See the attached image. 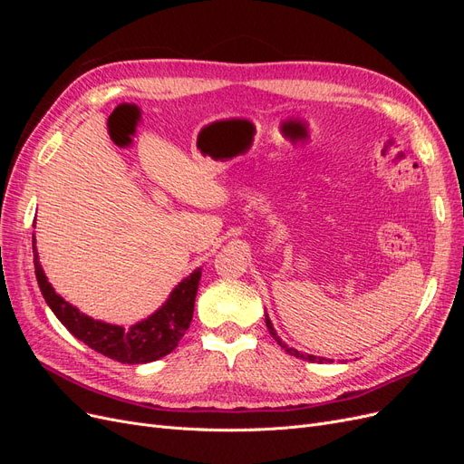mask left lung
I'll use <instances>...</instances> for the list:
<instances>
[{"mask_svg":"<svg viewBox=\"0 0 464 464\" xmlns=\"http://www.w3.org/2000/svg\"><path fill=\"white\" fill-rule=\"evenodd\" d=\"M265 323H266V329H269V333H271V336L273 339L283 346L286 353L290 354V356H296V358H302V360H307V362H333V360H327V358H319V356H314V354H304V353H300V350H296V348H290V346H286V343H283V339H280V336L276 334V331H275V327H273V321H271V317L265 314Z\"/></svg>","mask_w":464,"mask_h":464,"instance_id":"1","label":"left lung"}]
</instances>
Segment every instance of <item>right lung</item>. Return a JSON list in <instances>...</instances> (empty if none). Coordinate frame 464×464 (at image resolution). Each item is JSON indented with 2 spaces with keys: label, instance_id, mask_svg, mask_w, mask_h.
Returning a JSON list of instances; mask_svg holds the SVG:
<instances>
[{
  "label": "right lung",
  "instance_id": "add662e5",
  "mask_svg": "<svg viewBox=\"0 0 464 464\" xmlns=\"http://www.w3.org/2000/svg\"><path fill=\"white\" fill-rule=\"evenodd\" d=\"M33 256H34V273L42 296L53 315L62 321V325L77 336L79 341L91 346L111 360L121 363H147L154 362L166 354H170L178 346L179 339L188 331L195 296H198L201 269H195L189 276L170 292L168 300L157 312L141 319L131 327L111 325L81 314L75 305L65 302L53 286L48 283V276L38 261L36 237L33 236Z\"/></svg>",
  "mask_w": 464,
  "mask_h": 464
}]
</instances>
